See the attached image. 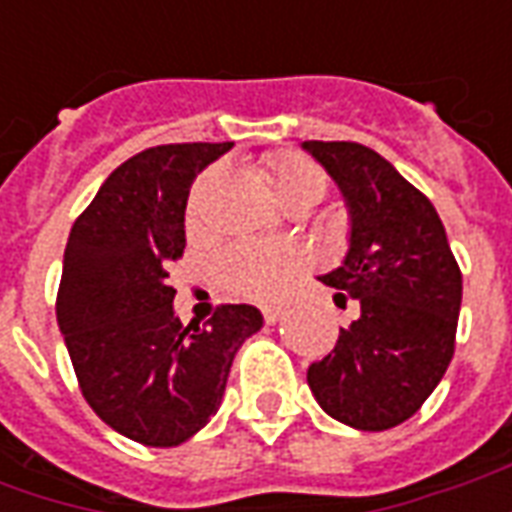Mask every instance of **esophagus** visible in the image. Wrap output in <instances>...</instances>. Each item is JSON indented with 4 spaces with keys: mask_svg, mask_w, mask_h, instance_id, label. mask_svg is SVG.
I'll return each mask as SVG.
<instances>
[{
    "mask_svg": "<svg viewBox=\"0 0 512 512\" xmlns=\"http://www.w3.org/2000/svg\"><path fill=\"white\" fill-rule=\"evenodd\" d=\"M260 312H263V321L266 323H277L282 318V307H277V304H268Z\"/></svg>",
    "mask_w": 512,
    "mask_h": 512,
    "instance_id": "34e87169",
    "label": "esophagus"
}]
</instances>
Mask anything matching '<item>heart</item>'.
Instances as JSON below:
<instances>
[{
    "label": "heart",
    "mask_w": 512,
    "mask_h": 512,
    "mask_svg": "<svg viewBox=\"0 0 512 512\" xmlns=\"http://www.w3.org/2000/svg\"><path fill=\"white\" fill-rule=\"evenodd\" d=\"M263 169L271 183V189L288 208H310L321 200L329 189V178L318 161H312L296 150H277L263 158ZM219 169H208L197 186L191 191L189 208H186V222L189 230L202 233L205 230V216H202V202L213 186ZM312 266L310 249L301 244H263V241H235L224 246L213 274L219 288L227 290L230 296L252 301H268L285 290L290 279L299 277L301 271Z\"/></svg>",
    "instance_id": "heart-1"
}]
</instances>
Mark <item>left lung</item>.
<instances>
[{"label": "left lung", "instance_id": "1", "mask_svg": "<svg viewBox=\"0 0 512 512\" xmlns=\"http://www.w3.org/2000/svg\"><path fill=\"white\" fill-rule=\"evenodd\" d=\"M351 208L345 263L321 277L359 318L307 370L329 417L359 430L414 417L455 354L463 277L433 202L359 142H304Z\"/></svg>", "mask_w": 512, "mask_h": 512}]
</instances>
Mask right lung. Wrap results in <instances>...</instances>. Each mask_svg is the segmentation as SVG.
<instances>
[{"label":"right lung","mask_w":512,"mask_h":512,"mask_svg":"<svg viewBox=\"0 0 512 512\" xmlns=\"http://www.w3.org/2000/svg\"><path fill=\"white\" fill-rule=\"evenodd\" d=\"M233 142L147 147L106 178L73 222L57 290L84 400L147 447L191 439L222 403L235 351L263 326L249 304H219L183 326L169 263L183 257V213L197 172Z\"/></svg>","instance_id":"obj_1"}]
</instances>
